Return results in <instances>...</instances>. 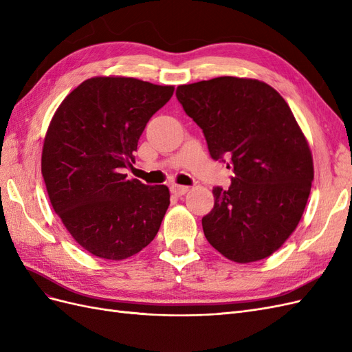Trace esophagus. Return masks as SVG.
Here are the masks:
<instances>
[{
	"label": "esophagus",
	"instance_id": "34e87169",
	"mask_svg": "<svg viewBox=\"0 0 352 352\" xmlns=\"http://www.w3.org/2000/svg\"><path fill=\"white\" fill-rule=\"evenodd\" d=\"M170 190H172V194L173 195H176V197H182V195H185L188 190H189V188L188 186H184V185H172L170 186Z\"/></svg>",
	"mask_w": 352,
	"mask_h": 352
}]
</instances>
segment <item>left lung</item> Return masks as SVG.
I'll return each instance as SVG.
<instances>
[{"mask_svg":"<svg viewBox=\"0 0 352 352\" xmlns=\"http://www.w3.org/2000/svg\"><path fill=\"white\" fill-rule=\"evenodd\" d=\"M176 97L210 155L226 158L235 173L229 189H212L214 207L202 217L207 241L235 263L269 257L296 229L314 179L289 105L270 85L233 76L180 85Z\"/></svg>","mask_w":352,"mask_h":352,"instance_id":"8db88e82","label":"left lung"}]
</instances>
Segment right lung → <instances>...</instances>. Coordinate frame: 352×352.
<instances>
[{
	"instance_id": "right-lung-1",
	"label": "right lung",
	"mask_w": 352,
	"mask_h": 352,
	"mask_svg": "<svg viewBox=\"0 0 352 352\" xmlns=\"http://www.w3.org/2000/svg\"><path fill=\"white\" fill-rule=\"evenodd\" d=\"M175 88L97 76L63 100L45 135L41 172L51 206L72 238L104 260H124L150 243L170 204L166 185L127 180L138 141Z\"/></svg>"
}]
</instances>
